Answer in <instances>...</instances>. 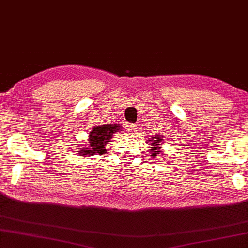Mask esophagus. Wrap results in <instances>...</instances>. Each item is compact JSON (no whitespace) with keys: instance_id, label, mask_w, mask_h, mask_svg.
Returning <instances> with one entry per match:
<instances>
[{"instance_id":"obj_1","label":"esophagus","mask_w":248,"mask_h":248,"mask_svg":"<svg viewBox=\"0 0 248 248\" xmlns=\"http://www.w3.org/2000/svg\"><path fill=\"white\" fill-rule=\"evenodd\" d=\"M137 129H138V125L134 124H129L127 125V131H128V133L130 134V136H134V134H136V132L138 131Z\"/></svg>"}]
</instances>
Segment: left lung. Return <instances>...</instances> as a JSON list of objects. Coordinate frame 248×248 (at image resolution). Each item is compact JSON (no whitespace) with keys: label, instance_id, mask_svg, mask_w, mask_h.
<instances>
[{"label":"left lung","instance_id":"1","mask_svg":"<svg viewBox=\"0 0 248 248\" xmlns=\"http://www.w3.org/2000/svg\"><path fill=\"white\" fill-rule=\"evenodd\" d=\"M163 143V138H161L160 136H157V134H155L154 137L151 138V144L150 145L153 146L151 148H148V150H152V157L154 158L155 156H157V154H159V153L161 152V150L159 148L160 144Z\"/></svg>","mask_w":248,"mask_h":248}]
</instances>
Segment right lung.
<instances>
[{
  "mask_svg": "<svg viewBox=\"0 0 248 248\" xmlns=\"http://www.w3.org/2000/svg\"><path fill=\"white\" fill-rule=\"evenodd\" d=\"M120 130V125L118 124H104L98 125V127L92 128L89 137V147L80 148L78 150V154L80 156H92L95 154H104L106 153V144L109 142L112 134L118 132Z\"/></svg>",
  "mask_w": 248,
  "mask_h": 248,
  "instance_id": "right-lung-1",
  "label": "right lung"
}]
</instances>
